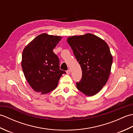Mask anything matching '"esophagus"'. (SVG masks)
I'll return each mask as SVG.
<instances>
[{"mask_svg":"<svg viewBox=\"0 0 133 133\" xmlns=\"http://www.w3.org/2000/svg\"><path fill=\"white\" fill-rule=\"evenodd\" d=\"M66 72H67V74H71V70H70V69H69V70H67Z\"/></svg>","mask_w":133,"mask_h":133,"instance_id":"34e87169","label":"esophagus"}]
</instances>
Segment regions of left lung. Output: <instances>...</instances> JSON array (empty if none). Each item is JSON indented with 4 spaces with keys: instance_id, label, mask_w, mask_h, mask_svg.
<instances>
[{
    "instance_id": "left-lung-1",
    "label": "left lung",
    "mask_w": 133,
    "mask_h": 133,
    "mask_svg": "<svg viewBox=\"0 0 133 133\" xmlns=\"http://www.w3.org/2000/svg\"><path fill=\"white\" fill-rule=\"evenodd\" d=\"M80 64L82 77L76 83L77 89L87 96L97 94L105 85L111 71L112 56L102 39L91 34L67 39Z\"/></svg>"
}]
</instances>
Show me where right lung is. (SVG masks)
Returning a JSON list of instances; mask_svg holds the SVG:
<instances>
[{
    "label": "right lung",
    "mask_w": 133,
    "mask_h": 133,
    "mask_svg": "<svg viewBox=\"0 0 133 133\" xmlns=\"http://www.w3.org/2000/svg\"><path fill=\"white\" fill-rule=\"evenodd\" d=\"M61 39L42 34L23 50L22 67L25 78L34 91L42 94L54 90L62 74H66L60 69L59 59L53 52Z\"/></svg>",
    "instance_id": "obj_1"
}]
</instances>
